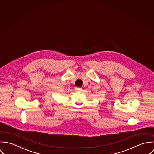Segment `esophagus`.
Segmentation results:
<instances>
[{"label": "esophagus", "instance_id": "1", "mask_svg": "<svg viewBox=\"0 0 154 154\" xmlns=\"http://www.w3.org/2000/svg\"><path fill=\"white\" fill-rule=\"evenodd\" d=\"M75 90L79 91H82V89L81 88H75Z\"/></svg>", "mask_w": 154, "mask_h": 154}]
</instances>
